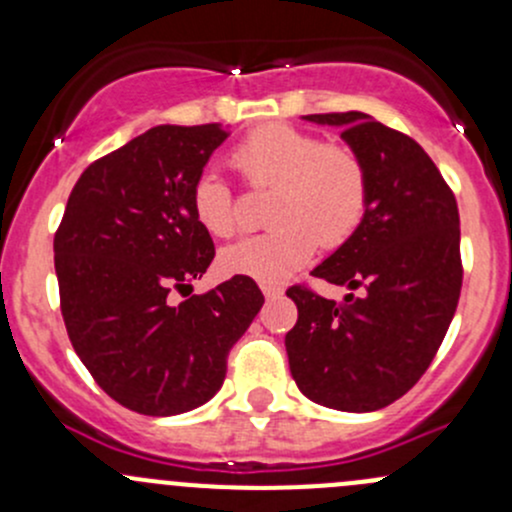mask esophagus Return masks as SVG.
Returning a JSON list of instances; mask_svg holds the SVG:
<instances>
[{"label": "esophagus", "instance_id": "1", "mask_svg": "<svg viewBox=\"0 0 512 512\" xmlns=\"http://www.w3.org/2000/svg\"><path fill=\"white\" fill-rule=\"evenodd\" d=\"M262 294H265L267 299H277L285 294V287L282 285H272V282H262Z\"/></svg>", "mask_w": 512, "mask_h": 512}]
</instances>
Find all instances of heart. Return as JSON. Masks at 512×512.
<instances>
[{"label": "heart", "instance_id": "heart-1", "mask_svg": "<svg viewBox=\"0 0 512 512\" xmlns=\"http://www.w3.org/2000/svg\"><path fill=\"white\" fill-rule=\"evenodd\" d=\"M230 163L252 190H275L267 213L275 227L220 255L230 275L282 282L307 265L319 245L334 250L364 223L371 175L361 153L347 143H327L289 123H267L237 143ZM190 208L215 237H232L242 225L235 193L215 170L193 180Z\"/></svg>", "mask_w": 512, "mask_h": 512}]
</instances>
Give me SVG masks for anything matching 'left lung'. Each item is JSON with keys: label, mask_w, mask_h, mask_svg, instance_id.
Segmentation results:
<instances>
[{"label": "left lung", "mask_w": 512, "mask_h": 512, "mask_svg": "<svg viewBox=\"0 0 512 512\" xmlns=\"http://www.w3.org/2000/svg\"><path fill=\"white\" fill-rule=\"evenodd\" d=\"M304 118L342 128L366 160L371 200L359 230L312 270L359 294L334 302L287 289L299 312L285 337L289 371L314 404L364 414L401 399L446 337L463 285L461 218L414 138L359 111Z\"/></svg>", "instance_id": "obj_1"}]
</instances>
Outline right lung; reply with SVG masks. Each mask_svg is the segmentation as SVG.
I'll return each mask as SVG.
<instances>
[{
    "label": "right lung",
    "mask_w": 512,
    "mask_h": 512,
    "mask_svg": "<svg viewBox=\"0 0 512 512\" xmlns=\"http://www.w3.org/2000/svg\"><path fill=\"white\" fill-rule=\"evenodd\" d=\"M227 136L218 123L141 133L81 173L54 235L71 344L96 384L136 414L175 416L213 399L232 344L265 304L245 275L168 304L215 257L190 188Z\"/></svg>",
    "instance_id": "right-lung-1"
}]
</instances>
